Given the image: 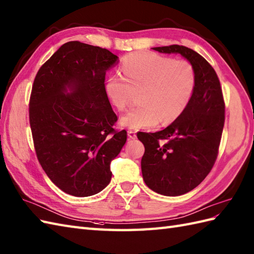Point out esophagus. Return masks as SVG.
<instances>
[{
  "instance_id": "esophagus-1",
  "label": "esophagus",
  "mask_w": 254,
  "mask_h": 254,
  "mask_svg": "<svg viewBox=\"0 0 254 254\" xmlns=\"http://www.w3.org/2000/svg\"><path fill=\"white\" fill-rule=\"evenodd\" d=\"M127 136L129 139H135L136 138V132L134 129H127Z\"/></svg>"
}]
</instances>
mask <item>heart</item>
Instances as JSON below:
<instances>
[{"instance_id":"obj_1","label":"heart","mask_w":254,"mask_h":254,"mask_svg":"<svg viewBox=\"0 0 254 254\" xmlns=\"http://www.w3.org/2000/svg\"><path fill=\"white\" fill-rule=\"evenodd\" d=\"M121 73L105 80L104 90L109 103L125 110L135 92L138 107L120 119L121 126L131 129L149 128L161 121L170 125L185 113L196 88V72L184 60L152 52L129 53L122 58Z\"/></svg>"}]
</instances>
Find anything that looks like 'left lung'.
<instances>
[{"instance_id":"1","label":"left lung","mask_w":254,"mask_h":254,"mask_svg":"<svg viewBox=\"0 0 254 254\" xmlns=\"http://www.w3.org/2000/svg\"><path fill=\"white\" fill-rule=\"evenodd\" d=\"M154 50L179 53L196 72V88L185 113L162 131L137 133L145 146L140 166L146 185L164 196H180L197 187L214 166L225 103L215 70L197 52L175 44Z\"/></svg>"}]
</instances>
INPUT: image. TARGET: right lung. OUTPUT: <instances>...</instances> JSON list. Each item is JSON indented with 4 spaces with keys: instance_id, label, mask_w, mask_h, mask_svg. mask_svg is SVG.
Listing matches in <instances>:
<instances>
[{
    "instance_id": "right-lung-1",
    "label": "right lung",
    "mask_w": 254,
    "mask_h": 254,
    "mask_svg": "<svg viewBox=\"0 0 254 254\" xmlns=\"http://www.w3.org/2000/svg\"><path fill=\"white\" fill-rule=\"evenodd\" d=\"M118 56L79 41L62 45L35 75L29 121L46 175L68 194L87 197L111 180L110 162L126 144V129L106 96V71ZM72 91L66 93V88Z\"/></svg>"
}]
</instances>
